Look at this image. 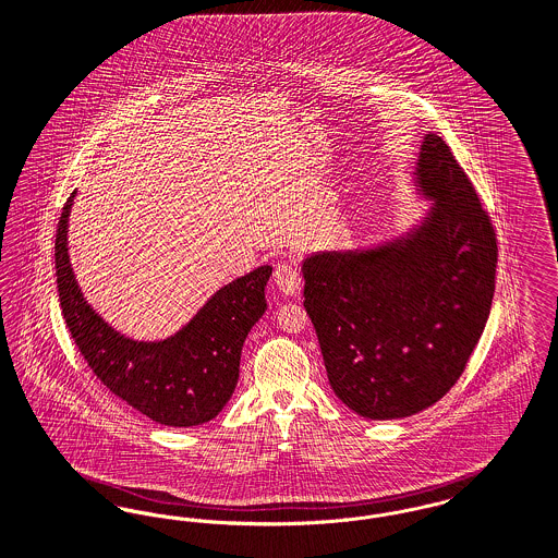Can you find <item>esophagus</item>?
<instances>
[{
    "label": "esophagus",
    "mask_w": 558,
    "mask_h": 558,
    "mask_svg": "<svg viewBox=\"0 0 558 558\" xmlns=\"http://www.w3.org/2000/svg\"><path fill=\"white\" fill-rule=\"evenodd\" d=\"M274 282H276V287H278L284 295H299V291H301V278H299L296 263H278V265H276V271H274Z\"/></svg>",
    "instance_id": "obj_1"
}]
</instances>
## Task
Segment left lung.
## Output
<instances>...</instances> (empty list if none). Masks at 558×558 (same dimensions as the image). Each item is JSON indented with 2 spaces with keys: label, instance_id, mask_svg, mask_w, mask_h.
I'll return each mask as SVG.
<instances>
[{
  "label": "left lung",
  "instance_id": "1",
  "mask_svg": "<svg viewBox=\"0 0 558 558\" xmlns=\"http://www.w3.org/2000/svg\"><path fill=\"white\" fill-rule=\"evenodd\" d=\"M413 187L429 206L407 231L301 263L328 384L368 420H400L438 402L492 312L495 231L449 145L432 132Z\"/></svg>",
  "mask_w": 558,
  "mask_h": 558
}]
</instances>
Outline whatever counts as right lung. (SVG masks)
Segmentation results:
<instances>
[{
  "label": "right lung",
  "mask_w": 558,
  "mask_h": 558,
  "mask_svg": "<svg viewBox=\"0 0 558 558\" xmlns=\"http://www.w3.org/2000/svg\"><path fill=\"white\" fill-rule=\"evenodd\" d=\"M66 199L57 231V284L73 341L100 381L156 424L199 426L228 404L240 375L244 339L259 323L271 265L221 287L174 335L138 341L105 323L82 293L69 262Z\"/></svg>",
  "instance_id": "1"
}]
</instances>
